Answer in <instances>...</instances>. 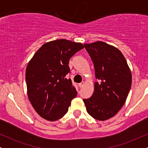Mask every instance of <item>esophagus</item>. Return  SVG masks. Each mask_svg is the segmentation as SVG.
<instances>
[{
	"label": "esophagus",
	"instance_id": "obj_1",
	"mask_svg": "<svg viewBox=\"0 0 148 148\" xmlns=\"http://www.w3.org/2000/svg\"><path fill=\"white\" fill-rule=\"evenodd\" d=\"M85 85V83L83 81V82L80 83V84H79V88H83L84 87V86Z\"/></svg>",
	"mask_w": 148,
	"mask_h": 148
}]
</instances>
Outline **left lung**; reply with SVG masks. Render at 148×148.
<instances>
[{
    "instance_id": "8db88e82",
    "label": "left lung",
    "mask_w": 148,
    "mask_h": 148,
    "mask_svg": "<svg viewBox=\"0 0 148 148\" xmlns=\"http://www.w3.org/2000/svg\"><path fill=\"white\" fill-rule=\"evenodd\" d=\"M91 57L95 78L92 95L84 99L86 110L93 118L103 121L118 113L125 104L132 86V72L118 48L101 41L84 44Z\"/></svg>"
}]
</instances>
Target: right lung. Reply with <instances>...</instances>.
Wrapping results in <instances>:
<instances>
[{
	"mask_svg": "<svg viewBox=\"0 0 148 148\" xmlns=\"http://www.w3.org/2000/svg\"><path fill=\"white\" fill-rule=\"evenodd\" d=\"M84 47L80 42L60 39L46 42L28 62L25 70L27 93L42 118L56 121L68 111L77 96L70 79L69 60Z\"/></svg>",
	"mask_w": 148,
	"mask_h": 148,
	"instance_id": "1",
	"label": "right lung"
}]
</instances>
